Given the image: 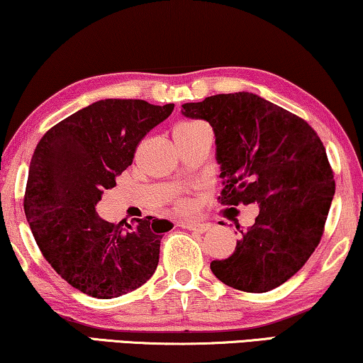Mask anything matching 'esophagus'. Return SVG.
Wrapping results in <instances>:
<instances>
[{
	"label": "esophagus",
	"instance_id": "1",
	"mask_svg": "<svg viewBox=\"0 0 363 363\" xmlns=\"http://www.w3.org/2000/svg\"><path fill=\"white\" fill-rule=\"evenodd\" d=\"M182 228L196 231V233H205V231L210 230L208 223H200V221H182Z\"/></svg>",
	"mask_w": 363,
	"mask_h": 363
}]
</instances>
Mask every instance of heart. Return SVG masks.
Wrapping results in <instances>:
<instances>
[{
  "mask_svg": "<svg viewBox=\"0 0 363 363\" xmlns=\"http://www.w3.org/2000/svg\"><path fill=\"white\" fill-rule=\"evenodd\" d=\"M194 123H197V122H187V123H181V125H194ZM177 208H179L181 212H187V210L191 208V202H189V200H186V199H182V200H179V202H177Z\"/></svg>",
  "mask_w": 363,
  "mask_h": 363,
  "instance_id": "heart-1",
  "label": "heart"
}]
</instances>
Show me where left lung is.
<instances>
[{
    "label": "left lung",
    "instance_id": "1",
    "mask_svg": "<svg viewBox=\"0 0 363 363\" xmlns=\"http://www.w3.org/2000/svg\"><path fill=\"white\" fill-rule=\"evenodd\" d=\"M181 112L213 128L220 202L259 205L235 252L210 264L213 275L251 294L282 285L320 245L336 191L320 137L295 113L246 91L187 102Z\"/></svg>",
    "mask_w": 363,
    "mask_h": 363
}]
</instances>
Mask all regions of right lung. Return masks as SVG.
Wrapping results in <instances>:
<instances>
[{"mask_svg":"<svg viewBox=\"0 0 363 363\" xmlns=\"http://www.w3.org/2000/svg\"><path fill=\"white\" fill-rule=\"evenodd\" d=\"M174 104L104 99L43 135L30 160L24 212L43 257L94 298H117L155 274L171 221L155 216L111 223L96 212L106 189L132 164L135 148Z\"/></svg>","mask_w":363,"mask_h":363,"instance_id":"obj_1","label":"right lung"}]
</instances>
